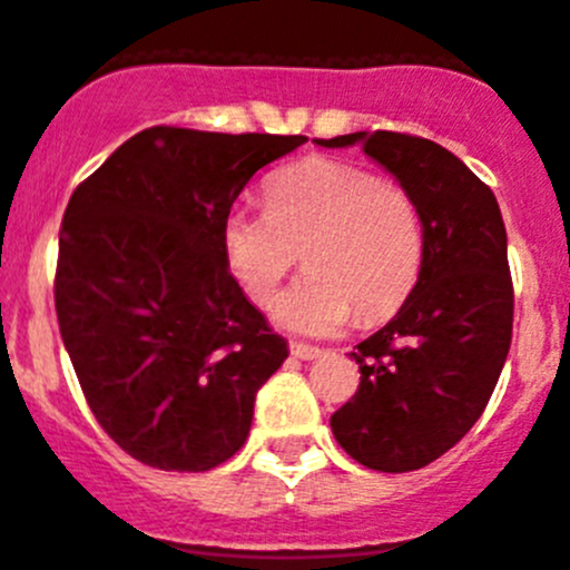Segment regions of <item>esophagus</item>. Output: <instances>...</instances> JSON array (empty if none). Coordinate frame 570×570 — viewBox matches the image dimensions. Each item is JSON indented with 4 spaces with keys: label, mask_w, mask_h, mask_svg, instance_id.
Returning a JSON list of instances; mask_svg holds the SVG:
<instances>
[{
    "label": "esophagus",
    "mask_w": 570,
    "mask_h": 570,
    "mask_svg": "<svg viewBox=\"0 0 570 570\" xmlns=\"http://www.w3.org/2000/svg\"><path fill=\"white\" fill-rule=\"evenodd\" d=\"M289 353L295 358H301V362H312V358L323 356V351H320V347L303 345V342H289Z\"/></svg>",
    "instance_id": "esophagus-1"
}]
</instances>
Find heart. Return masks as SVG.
<instances>
[{"instance_id": "1", "label": "heart", "mask_w": 570, "mask_h": 570, "mask_svg": "<svg viewBox=\"0 0 570 570\" xmlns=\"http://www.w3.org/2000/svg\"><path fill=\"white\" fill-rule=\"evenodd\" d=\"M223 250L242 292L273 308L303 253L308 275L278 303L295 334L328 336L353 317H390L423 264V219L403 186L340 158L312 156L275 173L264 212H230Z\"/></svg>"}]
</instances>
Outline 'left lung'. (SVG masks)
<instances>
[{
    "label": "left lung",
    "mask_w": 570,
    "mask_h": 570,
    "mask_svg": "<svg viewBox=\"0 0 570 570\" xmlns=\"http://www.w3.org/2000/svg\"><path fill=\"white\" fill-rule=\"evenodd\" d=\"M362 145L412 195L423 264L395 317L358 342V390L331 414L336 443L381 473L425 468L482 417L512 342L507 230L490 186L429 138L375 130L317 138Z\"/></svg>",
    "instance_id": "8db88e82"
}]
</instances>
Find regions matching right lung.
Instances as JSON below:
<instances>
[{"label": "right lung", "instance_id": "add662e5", "mask_svg": "<svg viewBox=\"0 0 570 570\" xmlns=\"http://www.w3.org/2000/svg\"><path fill=\"white\" fill-rule=\"evenodd\" d=\"M306 136L147 127L71 195L55 312L94 417L132 460L200 473L245 445L284 336L230 275L223 223Z\"/></svg>", "mask_w": 570, "mask_h": 570}]
</instances>
